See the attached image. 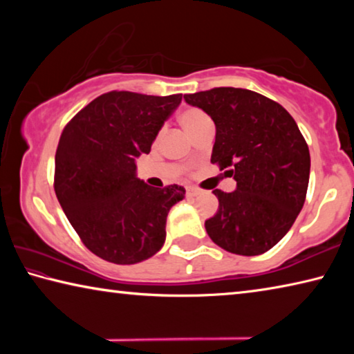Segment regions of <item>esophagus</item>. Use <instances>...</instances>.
<instances>
[{
	"mask_svg": "<svg viewBox=\"0 0 354 354\" xmlns=\"http://www.w3.org/2000/svg\"><path fill=\"white\" fill-rule=\"evenodd\" d=\"M200 194H201V190L196 189V187H187V189H185V195H187V196H198Z\"/></svg>",
	"mask_w": 354,
	"mask_h": 354,
	"instance_id": "1",
	"label": "esophagus"
}]
</instances>
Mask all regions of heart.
Segmentation results:
<instances>
[{"label": "heart", "mask_w": 354, "mask_h": 354, "mask_svg": "<svg viewBox=\"0 0 354 354\" xmlns=\"http://www.w3.org/2000/svg\"><path fill=\"white\" fill-rule=\"evenodd\" d=\"M207 122H211V120H209L206 113L198 109V107H185V109L179 113V123H181V127L187 131L190 136L194 134L201 124H205Z\"/></svg>", "instance_id": "obj_1"}]
</instances>
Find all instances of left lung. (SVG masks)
<instances>
[{
	"instance_id": "left-lung-1",
	"label": "left lung",
	"mask_w": 354,
	"mask_h": 354,
	"mask_svg": "<svg viewBox=\"0 0 354 354\" xmlns=\"http://www.w3.org/2000/svg\"><path fill=\"white\" fill-rule=\"evenodd\" d=\"M215 123L211 162L234 176V192L214 190L217 214L205 221L214 243L257 256L290 230L306 200L310 156L295 120L277 101L247 88L184 95Z\"/></svg>"
}]
</instances>
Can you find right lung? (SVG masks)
<instances>
[{
  "label": "right lung",
  "mask_w": 354,
  "mask_h": 354,
  "mask_svg": "<svg viewBox=\"0 0 354 354\" xmlns=\"http://www.w3.org/2000/svg\"><path fill=\"white\" fill-rule=\"evenodd\" d=\"M183 95L153 97L127 91L100 95L70 120L56 149L55 192L82 243L120 266L158 253L170 207L184 198L178 184L151 187L136 178Z\"/></svg>",
  "instance_id": "right-lung-1"
}]
</instances>
